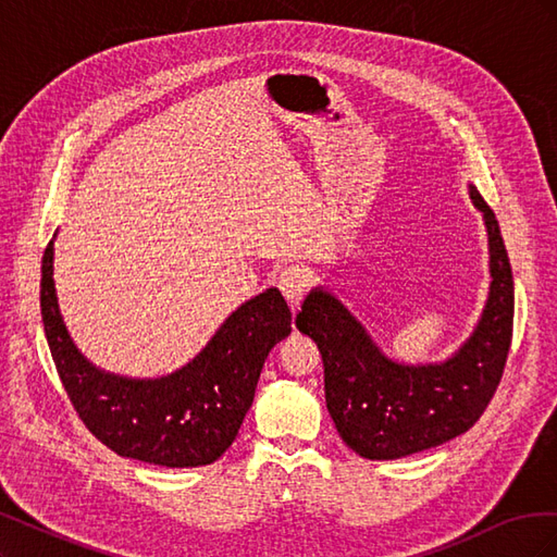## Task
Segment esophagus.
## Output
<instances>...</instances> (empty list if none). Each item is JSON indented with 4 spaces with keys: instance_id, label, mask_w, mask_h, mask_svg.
Segmentation results:
<instances>
[{
    "instance_id": "1",
    "label": "esophagus",
    "mask_w": 557,
    "mask_h": 557,
    "mask_svg": "<svg viewBox=\"0 0 557 557\" xmlns=\"http://www.w3.org/2000/svg\"><path fill=\"white\" fill-rule=\"evenodd\" d=\"M278 288L283 293V297L288 299V305L293 309H299V301L301 297L307 295V288H309V274L307 269L301 267H285L281 276H278Z\"/></svg>"
}]
</instances>
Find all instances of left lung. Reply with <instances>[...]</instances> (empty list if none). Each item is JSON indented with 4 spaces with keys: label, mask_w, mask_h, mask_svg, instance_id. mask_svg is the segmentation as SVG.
<instances>
[{
    "label": "left lung",
    "mask_w": 557,
    "mask_h": 557,
    "mask_svg": "<svg viewBox=\"0 0 557 557\" xmlns=\"http://www.w3.org/2000/svg\"><path fill=\"white\" fill-rule=\"evenodd\" d=\"M491 248V293L476 330L444 362L401 364L325 288L295 318L325 367V401L348 448L367 460H397L446 444L476 423L507 364L513 332V276L493 209L469 185Z\"/></svg>",
    "instance_id": "1"
}]
</instances>
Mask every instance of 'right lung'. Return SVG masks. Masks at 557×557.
I'll return each instance as SVG.
<instances>
[{
    "mask_svg": "<svg viewBox=\"0 0 557 557\" xmlns=\"http://www.w3.org/2000/svg\"><path fill=\"white\" fill-rule=\"evenodd\" d=\"M41 318L60 381L78 418L123 458L162 467L215 462L239 434L262 364L293 313L276 288L227 315L211 342L176 372L127 379L97 369L72 342L53 281V242L41 262Z\"/></svg>",
    "mask_w": 557,
    "mask_h": 557,
    "instance_id": "right-lung-1",
    "label": "right lung"
}]
</instances>
